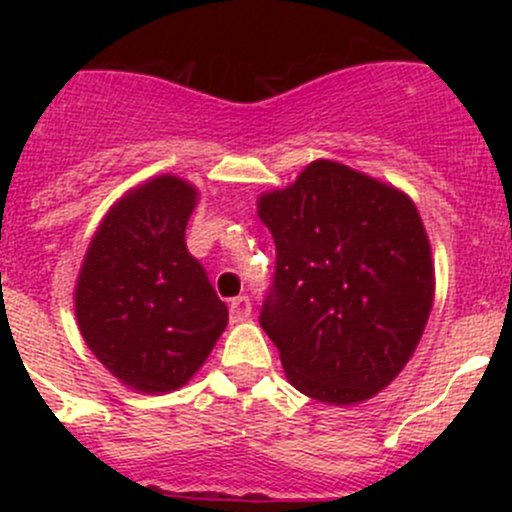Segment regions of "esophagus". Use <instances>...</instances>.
I'll use <instances>...</instances> for the list:
<instances>
[{"label":"esophagus","mask_w":512,"mask_h":512,"mask_svg":"<svg viewBox=\"0 0 512 512\" xmlns=\"http://www.w3.org/2000/svg\"><path fill=\"white\" fill-rule=\"evenodd\" d=\"M252 313V305L248 296H238L231 301V320L233 322H245Z\"/></svg>","instance_id":"1"}]
</instances>
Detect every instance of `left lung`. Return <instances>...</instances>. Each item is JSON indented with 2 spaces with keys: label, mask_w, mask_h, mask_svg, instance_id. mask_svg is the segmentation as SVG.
<instances>
[{
  "label": "left lung",
  "mask_w": 512,
  "mask_h": 512,
  "mask_svg": "<svg viewBox=\"0 0 512 512\" xmlns=\"http://www.w3.org/2000/svg\"><path fill=\"white\" fill-rule=\"evenodd\" d=\"M276 272L260 325L286 378L334 407L385 390L414 356L436 296L431 243L407 192L317 158L262 192Z\"/></svg>",
  "instance_id": "8db88e82"
}]
</instances>
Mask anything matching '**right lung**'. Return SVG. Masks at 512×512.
Masks as SVG:
<instances>
[{
    "mask_svg": "<svg viewBox=\"0 0 512 512\" xmlns=\"http://www.w3.org/2000/svg\"><path fill=\"white\" fill-rule=\"evenodd\" d=\"M199 190L154 175L98 223L74 286V313L91 354L129 390L163 395L187 385L228 325V308L185 228Z\"/></svg>",
    "mask_w": 512,
    "mask_h": 512,
    "instance_id": "1",
    "label": "right lung"
}]
</instances>
